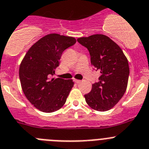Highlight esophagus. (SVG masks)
Segmentation results:
<instances>
[{"mask_svg":"<svg viewBox=\"0 0 149 149\" xmlns=\"http://www.w3.org/2000/svg\"><path fill=\"white\" fill-rule=\"evenodd\" d=\"M73 81H75L76 83H77V84H79V83H81V80H79V79H74Z\"/></svg>","mask_w":149,"mask_h":149,"instance_id":"34e87169","label":"esophagus"}]
</instances>
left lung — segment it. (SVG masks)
Returning <instances> with one entry per match:
<instances>
[{
	"label": "left lung",
	"instance_id": "left-lung-1",
	"mask_svg": "<svg viewBox=\"0 0 149 149\" xmlns=\"http://www.w3.org/2000/svg\"><path fill=\"white\" fill-rule=\"evenodd\" d=\"M91 55V65L100 72V81L84 95L87 104L98 111L111 109L121 100L128 86L129 66L120 46L109 37L95 34L77 39Z\"/></svg>",
	"mask_w": 149,
	"mask_h": 149
}]
</instances>
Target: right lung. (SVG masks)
I'll return each mask as SVG.
<instances>
[{"instance_id":"right-lung-1","label":"right lung","mask_w":149,"mask_h":149,"mask_svg":"<svg viewBox=\"0 0 149 149\" xmlns=\"http://www.w3.org/2000/svg\"><path fill=\"white\" fill-rule=\"evenodd\" d=\"M76 42L73 37L50 33L35 43L21 61V88L29 102L39 111L52 113L66 102L74 84L73 80L50 77L59 65L63 52Z\"/></svg>"}]
</instances>
